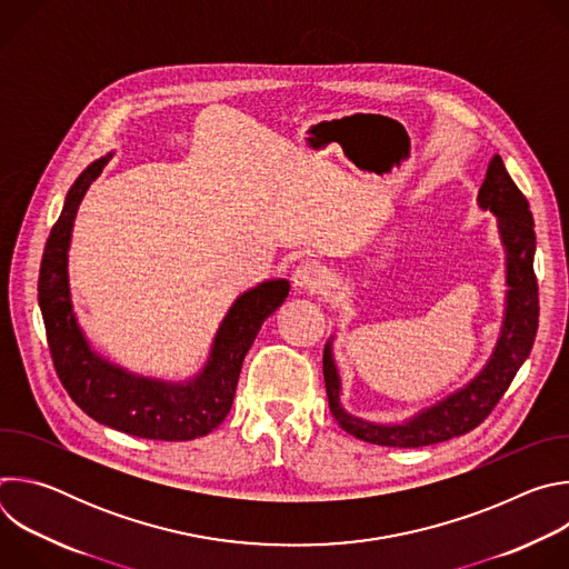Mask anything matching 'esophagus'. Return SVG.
Segmentation results:
<instances>
[{"label":"esophagus","instance_id":"esophagus-1","mask_svg":"<svg viewBox=\"0 0 569 569\" xmlns=\"http://www.w3.org/2000/svg\"><path fill=\"white\" fill-rule=\"evenodd\" d=\"M323 279H327V270L315 261H301L292 272V283L301 292L319 290L323 286Z\"/></svg>","mask_w":569,"mask_h":569}]
</instances>
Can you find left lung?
<instances>
[{
    "mask_svg": "<svg viewBox=\"0 0 569 569\" xmlns=\"http://www.w3.org/2000/svg\"><path fill=\"white\" fill-rule=\"evenodd\" d=\"M477 207L496 216L498 238L505 250V312L491 358L463 387L428 405L415 417L398 423H378L345 410L333 333L323 347V382L336 421L356 439L389 448H421L461 437L491 415L529 358L538 329V283L533 274L536 231L529 202L511 180L500 154L489 161L477 193Z\"/></svg>",
    "mask_w": 569,
    "mask_h": 569,
    "instance_id": "8db88e82",
    "label": "left lung"
}]
</instances>
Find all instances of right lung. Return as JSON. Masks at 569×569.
<instances>
[{
  "mask_svg": "<svg viewBox=\"0 0 569 569\" xmlns=\"http://www.w3.org/2000/svg\"><path fill=\"white\" fill-rule=\"evenodd\" d=\"M110 159L112 152L76 178L44 246L38 301L49 351L62 387L94 421L139 439H198L229 415L242 360L263 321L286 301L290 281L268 279L238 295L213 336L207 362L184 380L141 376L94 351L76 319L67 266L78 207Z\"/></svg>",
  "mask_w": 569,
  "mask_h": 569,
  "instance_id": "1",
  "label": "right lung"
}]
</instances>
